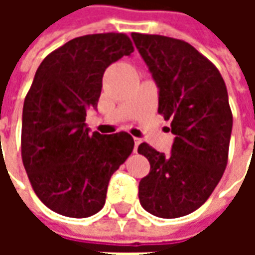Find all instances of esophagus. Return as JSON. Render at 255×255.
Listing matches in <instances>:
<instances>
[{"mask_svg": "<svg viewBox=\"0 0 255 255\" xmlns=\"http://www.w3.org/2000/svg\"><path fill=\"white\" fill-rule=\"evenodd\" d=\"M133 140H135V146H133V151L136 153V151H138V146H139V144H140V142H142V140H140V139H138V138H135V139H133Z\"/></svg>", "mask_w": 255, "mask_h": 255, "instance_id": "obj_1", "label": "esophagus"}]
</instances>
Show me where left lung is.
Instances as JSON below:
<instances>
[{
  "instance_id": "left-lung-1",
  "label": "left lung",
  "mask_w": 255,
  "mask_h": 255,
  "mask_svg": "<svg viewBox=\"0 0 255 255\" xmlns=\"http://www.w3.org/2000/svg\"><path fill=\"white\" fill-rule=\"evenodd\" d=\"M132 41L158 87V113L171 119V154L140 143L150 172L139 182L146 212L176 219L201 208L228 160L232 113L224 79L195 47L180 39L132 32Z\"/></svg>"
}]
</instances>
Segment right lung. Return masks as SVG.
<instances>
[{
    "instance_id": "right-lung-1",
    "label": "right lung",
    "mask_w": 255,
    "mask_h": 255,
    "mask_svg": "<svg viewBox=\"0 0 255 255\" xmlns=\"http://www.w3.org/2000/svg\"><path fill=\"white\" fill-rule=\"evenodd\" d=\"M132 52L124 34L84 35L36 69L23 106L21 158L38 198L56 213H98L111 176L132 151L129 133H91L84 123L87 109H97L106 68Z\"/></svg>"
}]
</instances>
